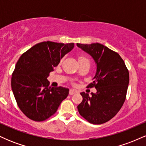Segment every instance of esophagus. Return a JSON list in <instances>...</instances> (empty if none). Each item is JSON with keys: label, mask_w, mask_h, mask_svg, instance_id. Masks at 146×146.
<instances>
[{"label": "esophagus", "mask_w": 146, "mask_h": 146, "mask_svg": "<svg viewBox=\"0 0 146 146\" xmlns=\"http://www.w3.org/2000/svg\"><path fill=\"white\" fill-rule=\"evenodd\" d=\"M74 93H75V90L70 89V90H69V95H73V94H74Z\"/></svg>", "instance_id": "1"}]
</instances>
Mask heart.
<instances>
[{"instance_id": "b5f03b06", "label": "heart", "mask_w": 146, "mask_h": 146, "mask_svg": "<svg viewBox=\"0 0 146 146\" xmlns=\"http://www.w3.org/2000/svg\"><path fill=\"white\" fill-rule=\"evenodd\" d=\"M85 61L89 62V60H88V59L86 58V57H85L84 56L79 57V62H85Z\"/></svg>"}]
</instances>
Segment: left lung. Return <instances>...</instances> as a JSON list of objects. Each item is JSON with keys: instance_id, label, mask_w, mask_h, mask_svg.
I'll list each match as a JSON object with an SVG mask.
<instances>
[{"instance_id": "left-lung-1", "label": "left lung", "mask_w": 146, "mask_h": 146, "mask_svg": "<svg viewBox=\"0 0 146 146\" xmlns=\"http://www.w3.org/2000/svg\"><path fill=\"white\" fill-rule=\"evenodd\" d=\"M77 46L90 55L97 65L93 82L96 93H81L83 100L78 106L79 113L89 123L102 124L119 111L126 98L129 73L124 61L116 52L100 43Z\"/></svg>"}]
</instances>
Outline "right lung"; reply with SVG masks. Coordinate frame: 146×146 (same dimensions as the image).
Returning <instances> with one entry per match:
<instances>
[{
  "label": "right lung",
  "mask_w": 146,
  "mask_h": 146,
  "mask_svg": "<svg viewBox=\"0 0 146 146\" xmlns=\"http://www.w3.org/2000/svg\"><path fill=\"white\" fill-rule=\"evenodd\" d=\"M73 47L74 43L42 42L20 57L12 73L11 89L19 108L30 119L44 121L67 98L68 88H51L47 78Z\"/></svg>",
  "instance_id": "1"
}]
</instances>
